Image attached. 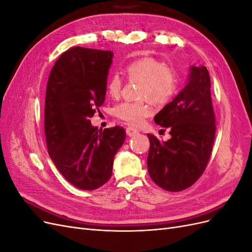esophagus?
<instances>
[{
    "label": "esophagus",
    "mask_w": 252,
    "mask_h": 252,
    "mask_svg": "<svg viewBox=\"0 0 252 252\" xmlns=\"http://www.w3.org/2000/svg\"><path fill=\"white\" fill-rule=\"evenodd\" d=\"M126 133H127L128 136H133L135 134H138L139 132H138V130H136V129H134L132 127H127L126 128Z\"/></svg>",
    "instance_id": "1"
}]
</instances>
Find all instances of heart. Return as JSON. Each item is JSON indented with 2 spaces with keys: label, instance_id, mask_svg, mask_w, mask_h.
I'll return each mask as SVG.
<instances>
[{
  "label": "heart",
  "instance_id": "obj_1",
  "mask_svg": "<svg viewBox=\"0 0 252 252\" xmlns=\"http://www.w3.org/2000/svg\"><path fill=\"white\" fill-rule=\"evenodd\" d=\"M125 73L130 81L140 82L138 96L144 98L136 102H122L113 109L117 119L125 123L139 126L145 118L149 117L152 108L149 100L156 105L168 103L174 96L179 86V78L174 67L163 64L155 58L145 57L126 65ZM107 93L118 97L122 90V80L119 74H112L107 82Z\"/></svg>",
  "mask_w": 252,
  "mask_h": 252
}]
</instances>
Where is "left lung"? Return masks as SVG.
<instances>
[{"mask_svg": "<svg viewBox=\"0 0 252 252\" xmlns=\"http://www.w3.org/2000/svg\"><path fill=\"white\" fill-rule=\"evenodd\" d=\"M207 68L190 67L186 86L155 117L157 124L169 129L171 139L159 142L147 133L149 175L167 191L193 185L207 166L217 128Z\"/></svg>", "mask_w": 252, "mask_h": 252, "instance_id": "1", "label": "left lung"}]
</instances>
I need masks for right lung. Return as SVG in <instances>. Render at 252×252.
Returning <instances> with one entry per match:
<instances>
[{
    "label": "right lung",
    "instance_id": "1",
    "mask_svg": "<svg viewBox=\"0 0 252 252\" xmlns=\"http://www.w3.org/2000/svg\"><path fill=\"white\" fill-rule=\"evenodd\" d=\"M112 51L73 47L50 71L44 127L48 154L58 170L83 190L104 185L126 139L123 127L98 130L90 123L105 101Z\"/></svg>",
    "mask_w": 252,
    "mask_h": 252
}]
</instances>
